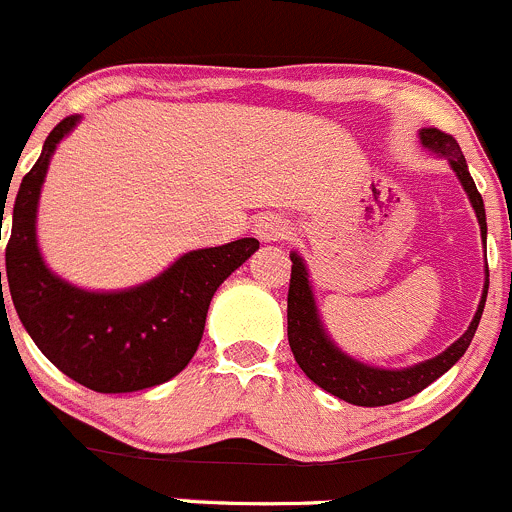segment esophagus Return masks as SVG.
<instances>
[{
	"instance_id": "esophagus-1",
	"label": "esophagus",
	"mask_w": 512,
	"mask_h": 512,
	"mask_svg": "<svg viewBox=\"0 0 512 512\" xmlns=\"http://www.w3.org/2000/svg\"><path fill=\"white\" fill-rule=\"evenodd\" d=\"M255 232L260 240H282V237H287L289 232V223L287 220H282L280 215H262L260 220H257L255 225Z\"/></svg>"
}]
</instances>
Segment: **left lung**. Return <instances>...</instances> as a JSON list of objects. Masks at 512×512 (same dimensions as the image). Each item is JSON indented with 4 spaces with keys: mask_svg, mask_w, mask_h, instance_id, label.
Here are the masks:
<instances>
[{
    "mask_svg": "<svg viewBox=\"0 0 512 512\" xmlns=\"http://www.w3.org/2000/svg\"><path fill=\"white\" fill-rule=\"evenodd\" d=\"M421 143L431 148L433 153H441L448 158L451 168L456 170L458 180L466 188L468 198H471L473 210L478 215L480 235L485 242V208L483 198H480L476 183H473L471 173H468L466 158H463L461 146L456 138L448 133L438 131V128H421ZM292 257V275H289V292H287V339L289 349H292L294 359H297L299 369L309 376L317 386L329 391L337 399L349 401L354 406H389L396 401H404L409 396L418 394L426 389L428 384L446 374L463 354H466L468 344H471L473 334H476L480 314H483L485 297H488V282L483 287V297H480L478 312L473 317L471 327L466 329L456 344L438 354L436 359H428L423 364L409 366V369H374L361 361H354L352 356L339 352L329 337L324 334L322 322L317 317V307H314L312 289L307 282V267L299 260V255Z\"/></svg>",
    "mask_w": 512,
    "mask_h": 512,
    "instance_id": "1",
    "label": "left lung"
}]
</instances>
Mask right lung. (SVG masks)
<instances>
[{
  "label": "right lung",
  "instance_id": "right-lung-1",
  "mask_svg": "<svg viewBox=\"0 0 512 512\" xmlns=\"http://www.w3.org/2000/svg\"><path fill=\"white\" fill-rule=\"evenodd\" d=\"M76 121L79 116H66L56 123L19 185L7 242L9 292L29 337L69 379L98 394L151 389L188 366L215 289L260 242L242 237L193 250L156 280L126 292H84L51 275L36 247V203L51 153Z\"/></svg>",
  "mask_w": 512,
  "mask_h": 512
}]
</instances>
